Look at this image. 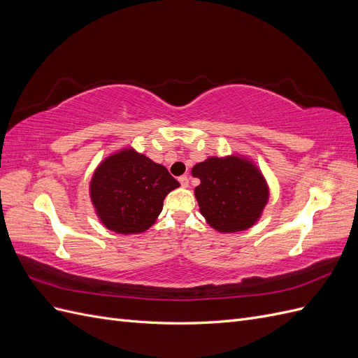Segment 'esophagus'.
<instances>
[{"mask_svg":"<svg viewBox=\"0 0 358 358\" xmlns=\"http://www.w3.org/2000/svg\"><path fill=\"white\" fill-rule=\"evenodd\" d=\"M179 182H180V185H182L183 188H187V187L189 185V179H188V176H187V175L180 176V178H179Z\"/></svg>","mask_w":358,"mask_h":358,"instance_id":"1","label":"esophagus"}]
</instances>
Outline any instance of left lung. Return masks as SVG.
<instances>
[{"instance_id":"obj_1","label":"left lung","mask_w":358,"mask_h":358,"mask_svg":"<svg viewBox=\"0 0 358 358\" xmlns=\"http://www.w3.org/2000/svg\"><path fill=\"white\" fill-rule=\"evenodd\" d=\"M200 185L194 189L200 213L220 233L248 230L262 216L268 201V187L251 159L209 157L191 170Z\"/></svg>"}]
</instances>
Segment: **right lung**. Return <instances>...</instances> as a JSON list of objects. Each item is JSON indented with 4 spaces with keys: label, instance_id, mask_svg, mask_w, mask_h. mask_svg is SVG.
Returning <instances> with one entry per match:
<instances>
[{
    "label": "right lung",
    "instance_id": "add662e5",
    "mask_svg": "<svg viewBox=\"0 0 358 358\" xmlns=\"http://www.w3.org/2000/svg\"><path fill=\"white\" fill-rule=\"evenodd\" d=\"M179 185L164 166L127 148L95 169L90 196L106 229L137 234L155 222L166 196Z\"/></svg>",
    "mask_w": 358,
    "mask_h": 358
}]
</instances>
